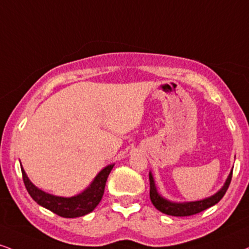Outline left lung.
<instances>
[{
	"mask_svg": "<svg viewBox=\"0 0 249 249\" xmlns=\"http://www.w3.org/2000/svg\"><path fill=\"white\" fill-rule=\"evenodd\" d=\"M232 172L233 170H231L229 178H226L225 183L221 187V189L219 191H217L214 195H212V196L204 199L184 203L170 202V200L161 196V195L158 193L157 187H155L153 175L149 172V187H151L149 188V197H151L152 203H153L155 208L164 214L174 215V217H187V215L199 213V212L206 210V209H209L210 206L217 204V203L223 198L224 195H225L227 189H229L231 179H232Z\"/></svg>",
	"mask_w": 249,
	"mask_h": 249,
	"instance_id": "8db88e82",
	"label": "left lung"
}]
</instances>
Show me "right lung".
Returning <instances> with one entry per match:
<instances>
[{
    "instance_id": "right-lung-1",
    "label": "right lung",
    "mask_w": 249,
    "mask_h": 249,
    "mask_svg": "<svg viewBox=\"0 0 249 249\" xmlns=\"http://www.w3.org/2000/svg\"><path fill=\"white\" fill-rule=\"evenodd\" d=\"M113 166H115L113 163L109 164L106 168L102 169L85 191L73 197H60L45 193L30 181L22 164H20V169H22L23 181L26 190L35 202H37L39 205L47 209V210L52 211L53 213L60 215V217L76 218L90 213L101 202L107 176L112 170Z\"/></svg>"
}]
</instances>
